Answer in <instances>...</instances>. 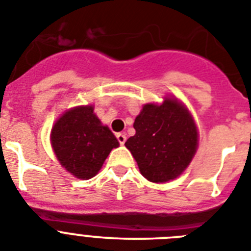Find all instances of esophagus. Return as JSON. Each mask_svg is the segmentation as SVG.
<instances>
[{
	"instance_id": "esophagus-1",
	"label": "esophagus",
	"mask_w": 251,
	"mask_h": 251,
	"mask_svg": "<svg viewBox=\"0 0 251 251\" xmlns=\"http://www.w3.org/2000/svg\"><path fill=\"white\" fill-rule=\"evenodd\" d=\"M116 138H117V140H119L120 144H121V145L125 144V142H126V134H125V132H119V134L116 135Z\"/></svg>"
}]
</instances>
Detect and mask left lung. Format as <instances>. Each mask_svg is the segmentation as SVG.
Here are the masks:
<instances>
[{"mask_svg":"<svg viewBox=\"0 0 251 251\" xmlns=\"http://www.w3.org/2000/svg\"><path fill=\"white\" fill-rule=\"evenodd\" d=\"M135 135L126 140L140 174L151 182L178 177L198 148V129L186 107L175 98L147 103L134 122Z\"/></svg>","mask_w":251,"mask_h":251,"instance_id":"left-lung-1","label":"left lung"}]
</instances>
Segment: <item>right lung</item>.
Returning a JSON list of instances; mask_svg holds the SVG:
<instances>
[{"label": "right lung", "instance_id": "add662e5", "mask_svg": "<svg viewBox=\"0 0 251 251\" xmlns=\"http://www.w3.org/2000/svg\"><path fill=\"white\" fill-rule=\"evenodd\" d=\"M50 144L61 166L81 180L94 177L119 142L102 125L93 106L69 109L52 127Z\"/></svg>", "mask_w": 251, "mask_h": 251}]
</instances>
